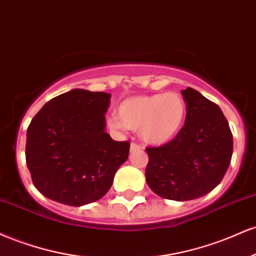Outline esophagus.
I'll return each mask as SVG.
<instances>
[{
  "mask_svg": "<svg viewBox=\"0 0 256 256\" xmlns=\"http://www.w3.org/2000/svg\"><path fill=\"white\" fill-rule=\"evenodd\" d=\"M141 148H142V146L139 145V144H136V142L130 144V151H136V150H141Z\"/></svg>",
  "mask_w": 256,
  "mask_h": 256,
  "instance_id": "obj_1",
  "label": "esophagus"
}]
</instances>
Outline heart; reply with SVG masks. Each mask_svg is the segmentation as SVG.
<instances>
[{"instance_id": "b5f03b06", "label": "heart", "mask_w": 256, "mask_h": 256, "mask_svg": "<svg viewBox=\"0 0 256 256\" xmlns=\"http://www.w3.org/2000/svg\"><path fill=\"white\" fill-rule=\"evenodd\" d=\"M187 112V105L176 92L138 96L123 100L117 116L110 120L111 127L139 130L146 142L162 145L176 136Z\"/></svg>"}]
</instances>
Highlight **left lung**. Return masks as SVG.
Returning <instances> with one entry per match:
<instances>
[{"instance_id":"left-lung-1","label":"left lung","mask_w":256,"mask_h":256,"mask_svg":"<svg viewBox=\"0 0 256 256\" xmlns=\"http://www.w3.org/2000/svg\"><path fill=\"white\" fill-rule=\"evenodd\" d=\"M184 126L169 142L147 147L146 182L160 198L188 201L213 190L229 168L232 133L220 108L187 87Z\"/></svg>"}]
</instances>
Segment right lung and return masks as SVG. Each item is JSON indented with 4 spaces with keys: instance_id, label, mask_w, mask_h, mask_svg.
Here are the masks:
<instances>
[{
    "instance_id": "add662e5",
    "label": "right lung",
    "mask_w": 256,
    "mask_h": 256,
    "mask_svg": "<svg viewBox=\"0 0 256 256\" xmlns=\"http://www.w3.org/2000/svg\"><path fill=\"white\" fill-rule=\"evenodd\" d=\"M110 97L75 88L50 99L32 118L26 164L44 196L78 207L99 200L111 188L130 142L105 133Z\"/></svg>"
}]
</instances>
